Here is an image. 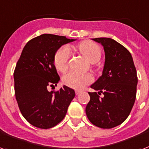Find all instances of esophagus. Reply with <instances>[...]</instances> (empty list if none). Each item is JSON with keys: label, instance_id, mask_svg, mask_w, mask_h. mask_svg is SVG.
Returning a JSON list of instances; mask_svg holds the SVG:
<instances>
[{"label": "esophagus", "instance_id": "obj_1", "mask_svg": "<svg viewBox=\"0 0 149 149\" xmlns=\"http://www.w3.org/2000/svg\"><path fill=\"white\" fill-rule=\"evenodd\" d=\"M81 93V91H78V90H77V91H75V94H76V95H80Z\"/></svg>", "mask_w": 149, "mask_h": 149}]
</instances>
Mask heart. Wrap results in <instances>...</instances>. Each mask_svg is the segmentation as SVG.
<instances>
[{"label":"heart","mask_w":149,"mask_h":149,"mask_svg":"<svg viewBox=\"0 0 149 149\" xmlns=\"http://www.w3.org/2000/svg\"><path fill=\"white\" fill-rule=\"evenodd\" d=\"M79 52L91 63L98 61L102 56V50L99 45L90 41H84L77 46ZM70 50L68 47H63L56 52L54 58V65L58 71L64 72L68 68L70 58ZM93 81V77L90 74H81L76 71H71L63 77V82L67 86L76 90H81Z\"/></svg>","instance_id":"1"}]
</instances>
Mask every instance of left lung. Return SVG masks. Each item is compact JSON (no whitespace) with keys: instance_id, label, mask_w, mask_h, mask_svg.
Here are the masks:
<instances>
[{"instance_id":"left-lung-1","label":"left lung","mask_w":149,"mask_h":149,"mask_svg":"<svg viewBox=\"0 0 149 149\" xmlns=\"http://www.w3.org/2000/svg\"><path fill=\"white\" fill-rule=\"evenodd\" d=\"M92 40L103 46L105 60L102 76L91 85L98 92H88L90 102L85 112L95 126L112 128L125 122L132 109L138 84L136 68L130 52L119 43L108 38ZM102 93L104 96L100 98Z\"/></svg>"}]
</instances>
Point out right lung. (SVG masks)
I'll use <instances>...</instances> for the list:
<instances>
[{"label": "right lung", "mask_w": 149, "mask_h": 149, "mask_svg": "<svg viewBox=\"0 0 149 149\" xmlns=\"http://www.w3.org/2000/svg\"><path fill=\"white\" fill-rule=\"evenodd\" d=\"M76 41L65 36L41 34L26 44L14 72V91L21 114L37 128H51L64 119L75 96L64 85L58 91L47 90L60 81L54 58L62 45Z\"/></svg>", "instance_id": "1"}]
</instances>
